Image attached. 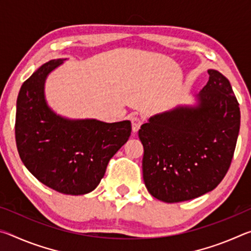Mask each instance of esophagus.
Instances as JSON below:
<instances>
[{"mask_svg":"<svg viewBox=\"0 0 251 251\" xmlns=\"http://www.w3.org/2000/svg\"><path fill=\"white\" fill-rule=\"evenodd\" d=\"M142 124H143V120L138 115L131 116V129H133L134 133L138 131V129L141 128Z\"/></svg>","mask_w":251,"mask_h":251,"instance_id":"obj_1","label":"esophagus"}]
</instances>
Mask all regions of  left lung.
<instances>
[{"mask_svg":"<svg viewBox=\"0 0 251 251\" xmlns=\"http://www.w3.org/2000/svg\"><path fill=\"white\" fill-rule=\"evenodd\" d=\"M195 106H177L151 117L138 130L144 146L143 178L165 202L197 198L219 185L230 167L240 109L231 85L216 70Z\"/></svg>","mask_w":251,"mask_h":251,"instance_id":"1","label":"left lung"}]
</instances>
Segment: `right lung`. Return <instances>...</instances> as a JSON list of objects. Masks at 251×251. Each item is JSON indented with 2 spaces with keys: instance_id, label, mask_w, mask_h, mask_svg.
I'll return each mask as SVG.
<instances>
[{
  "instance_id": "right-lung-1",
  "label": "right lung",
  "mask_w": 251,
  "mask_h": 251,
  "mask_svg": "<svg viewBox=\"0 0 251 251\" xmlns=\"http://www.w3.org/2000/svg\"><path fill=\"white\" fill-rule=\"evenodd\" d=\"M64 59L42 65L23 83L16 101L15 139L25 167L58 193L84 195L99 186L109 159L128 141L129 121L69 120L44 96L48 75Z\"/></svg>"
}]
</instances>
